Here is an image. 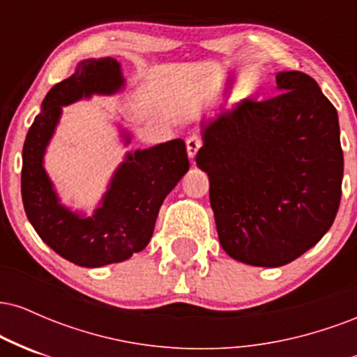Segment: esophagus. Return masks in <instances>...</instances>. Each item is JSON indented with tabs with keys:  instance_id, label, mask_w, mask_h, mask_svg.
<instances>
[{
	"instance_id": "34e87169",
	"label": "esophagus",
	"mask_w": 357,
	"mask_h": 357,
	"mask_svg": "<svg viewBox=\"0 0 357 357\" xmlns=\"http://www.w3.org/2000/svg\"><path fill=\"white\" fill-rule=\"evenodd\" d=\"M202 146H203V141L198 136H191V137L186 139L188 158H190L191 161H195V155H196V153H198L199 147H202Z\"/></svg>"
}]
</instances>
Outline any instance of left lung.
<instances>
[{"mask_svg": "<svg viewBox=\"0 0 357 357\" xmlns=\"http://www.w3.org/2000/svg\"><path fill=\"white\" fill-rule=\"evenodd\" d=\"M277 90L203 122L196 154L221 247L255 267H282L312 248L341 203L337 110L302 72L277 73Z\"/></svg>", "mask_w": 357, "mask_h": 357, "instance_id": "obj_1", "label": "left lung"}]
</instances>
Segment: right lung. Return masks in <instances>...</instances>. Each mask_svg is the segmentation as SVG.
I'll use <instances>...</instances> for the list:
<instances>
[{"instance_id": "obj_1", "label": "right lung", "mask_w": 357, "mask_h": 357, "mask_svg": "<svg viewBox=\"0 0 357 357\" xmlns=\"http://www.w3.org/2000/svg\"><path fill=\"white\" fill-rule=\"evenodd\" d=\"M116 59H89L68 79L53 85L42 102L23 146L22 198L24 213L40 238L60 257L80 267L119 264L147 247L159 208L190 169L183 139L127 153L92 216L60 203L43 166L47 146L55 134L61 107L93 93L112 96L124 87ZM129 144V134H124Z\"/></svg>"}]
</instances>
